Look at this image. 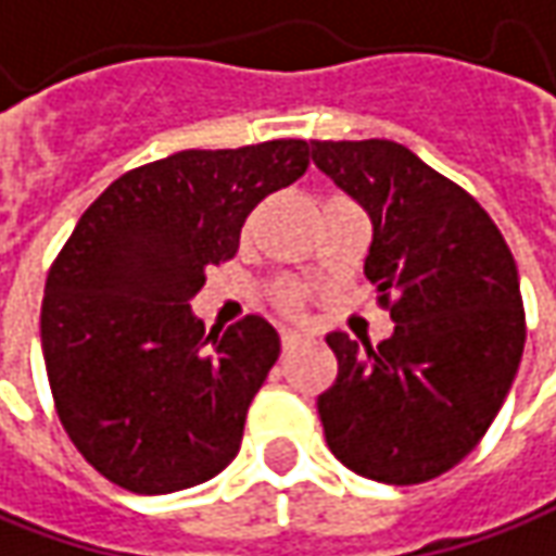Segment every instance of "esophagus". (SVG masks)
I'll use <instances>...</instances> for the list:
<instances>
[{"instance_id":"obj_1","label":"esophagus","mask_w":556,"mask_h":556,"mask_svg":"<svg viewBox=\"0 0 556 556\" xmlns=\"http://www.w3.org/2000/svg\"><path fill=\"white\" fill-rule=\"evenodd\" d=\"M304 338H307V334H301V331H294V328H282V331H279V341H282V350H286V353L294 350Z\"/></svg>"}]
</instances>
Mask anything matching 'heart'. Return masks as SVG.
Here are the masks:
<instances>
[{
    "instance_id": "b5f03b06",
    "label": "heart",
    "mask_w": 556,
    "mask_h": 556,
    "mask_svg": "<svg viewBox=\"0 0 556 556\" xmlns=\"http://www.w3.org/2000/svg\"><path fill=\"white\" fill-rule=\"evenodd\" d=\"M270 298L277 309H282L286 316H298L304 304H307V286H301L298 279H277L270 286Z\"/></svg>"
}]
</instances>
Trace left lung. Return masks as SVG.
Listing matches in <instances>:
<instances>
[{"mask_svg": "<svg viewBox=\"0 0 556 556\" xmlns=\"http://www.w3.org/2000/svg\"><path fill=\"white\" fill-rule=\"evenodd\" d=\"M313 164L371 215L365 277L395 331L371 346L331 331L319 395L331 453L362 478L432 481L496 420L527 341L511 249L484 206L399 142H319Z\"/></svg>", "mask_w": 556, "mask_h": 556, "instance_id": "1", "label": "left lung"}]
</instances>
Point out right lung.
<instances>
[{"label": "right lung", "instance_id": "obj_1", "mask_svg": "<svg viewBox=\"0 0 556 556\" xmlns=\"http://www.w3.org/2000/svg\"><path fill=\"white\" fill-rule=\"evenodd\" d=\"M304 139L176 151L90 203L48 270L41 353L56 417L112 484L157 496L215 478L279 358L262 316L203 331L191 298L249 213L304 176Z\"/></svg>", "mask_w": 556, "mask_h": 556}]
</instances>
